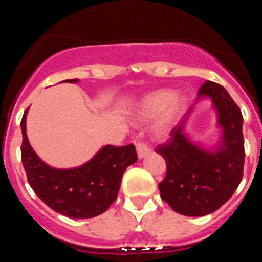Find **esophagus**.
<instances>
[{
  "label": "esophagus",
  "mask_w": 262,
  "mask_h": 262,
  "mask_svg": "<svg viewBox=\"0 0 262 262\" xmlns=\"http://www.w3.org/2000/svg\"><path fill=\"white\" fill-rule=\"evenodd\" d=\"M135 145H137V152H138V156H139V159L144 158V156H146L148 154H150V148L148 145H146L144 141L141 140H137L135 141Z\"/></svg>",
  "instance_id": "34e87169"
}]
</instances>
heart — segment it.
<instances>
[{"instance_id":"b5f03b06","label":"heart","mask_w":262,"mask_h":262,"mask_svg":"<svg viewBox=\"0 0 262 262\" xmlns=\"http://www.w3.org/2000/svg\"><path fill=\"white\" fill-rule=\"evenodd\" d=\"M186 108L182 98H176V92L161 90L146 96L141 103V116L145 119H154L165 113L164 121L170 123L179 118Z\"/></svg>"}]
</instances>
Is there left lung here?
<instances>
[{"instance_id":"obj_1","label":"left lung","mask_w":262,"mask_h":262,"mask_svg":"<svg viewBox=\"0 0 262 262\" xmlns=\"http://www.w3.org/2000/svg\"><path fill=\"white\" fill-rule=\"evenodd\" d=\"M198 97H210L223 127V141L215 151H207L183 133L185 121L172 128L170 138L155 148L166 161V175L159 183L162 200L175 212L200 217L215 212L233 196L244 171L243 114L219 83L206 81Z\"/></svg>"}]
</instances>
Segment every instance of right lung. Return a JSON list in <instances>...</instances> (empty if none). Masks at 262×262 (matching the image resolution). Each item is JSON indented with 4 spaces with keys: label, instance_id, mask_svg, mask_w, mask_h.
Here are the masks:
<instances>
[{
    "label": "right lung",
    "instance_id": "add662e5",
    "mask_svg": "<svg viewBox=\"0 0 262 262\" xmlns=\"http://www.w3.org/2000/svg\"><path fill=\"white\" fill-rule=\"evenodd\" d=\"M65 82H77V79ZM20 121V156L27 180L35 194L48 207L69 218H92L110 208L121 187L122 176L129 165L138 160L133 144L106 145L82 166L59 170L38 158L26 133V117Z\"/></svg>",
    "mask_w": 262,
    "mask_h": 262
}]
</instances>
